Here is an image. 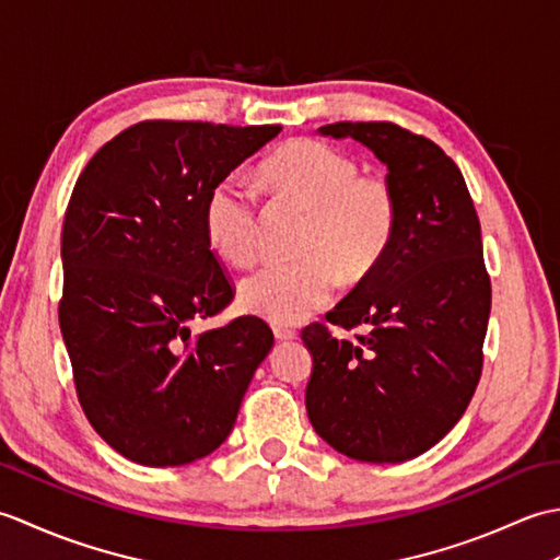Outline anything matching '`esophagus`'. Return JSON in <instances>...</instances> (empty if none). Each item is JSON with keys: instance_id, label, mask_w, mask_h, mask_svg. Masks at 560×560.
<instances>
[{"instance_id": "1", "label": "esophagus", "mask_w": 560, "mask_h": 560, "mask_svg": "<svg viewBox=\"0 0 560 560\" xmlns=\"http://www.w3.org/2000/svg\"><path fill=\"white\" fill-rule=\"evenodd\" d=\"M273 337H277V341H291L299 335H295V329L289 327H273Z\"/></svg>"}]
</instances>
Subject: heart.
Segmentation results:
<instances>
[{
    "label": "heart",
    "mask_w": 560,
    "mask_h": 560,
    "mask_svg": "<svg viewBox=\"0 0 560 560\" xmlns=\"http://www.w3.org/2000/svg\"><path fill=\"white\" fill-rule=\"evenodd\" d=\"M271 195L307 211L299 261L267 265L241 281L237 303L277 327L299 325L331 301L339 283L363 281L383 261L397 223V201L387 183L361 177L347 153L315 139L289 141L259 163ZM257 199L229 175L209 187L201 225L209 247L243 267L257 253Z\"/></svg>",
    "instance_id": "heart-1"
}]
</instances>
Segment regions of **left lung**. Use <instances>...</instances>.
<instances>
[{"instance_id": "1", "label": "left lung", "mask_w": 560, "mask_h": 560, "mask_svg": "<svg viewBox=\"0 0 560 560\" xmlns=\"http://www.w3.org/2000/svg\"><path fill=\"white\" fill-rule=\"evenodd\" d=\"M323 137L355 139L387 168L397 223L383 261L335 311L365 327L353 341L303 329L313 355L305 409L317 435L359 462L423 455L467 411L481 377L491 281L477 209L455 161L392 122H337Z\"/></svg>"}]
</instances>
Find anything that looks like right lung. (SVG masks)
<instances>
[{
  "mask_svg": "<svg viewBox=\"0 0 560 560\" xmlns=\"http://www.w3.org/2000/svg\"><path fill=\"white\" fill-rule=\"evenodd\" d=\"M281 132L153 120L89 161L65 213L59 329L96 433L144 467L211 455L273 347L259 317L192 337L233 299L201 225L213 183Z\"/></svg>",
  "mask_w": 560,
  "mask_h": 560,
  "instance_id": "right-lung-1",
  "label": "right lung"
}]
</instances>
